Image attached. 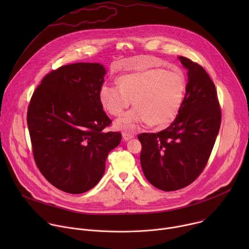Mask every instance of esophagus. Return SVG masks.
Here are the masks:
<instances>
[{
  "instance_id": "1",
  "label": "esophagus",
  "mask_w": 249,
  "mask_h": 249,
  "mask_svg": "<svg viewBox=\"0 0 249 249\" xmlns=\"http://www.w3.org/2000/svg\"><path fill=\"white\" fill-rule=\"evenodd\" d=\"M122 137H123V139H124L125 141H128V140L134 138V134L129 133V132H123V133H122Z\"/></svg>"
}]
</instances>
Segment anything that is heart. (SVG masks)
Returning a JSON list of instances; mask_svg holds the SVG:
<instances>
[{"label": "heart", "mask_w": 249, "mask_h": 249, "mask_svg": "<svg viewBox=\"0 0 249 249\" xmlns=\"http://www.w3.org/2000/svg\"><path fill=\"white\" fill-rule=\"evenodd\" d=\"M117 85L103 84L98 92L104 109L119 116L115 123L119 130L134 131L139 125L149 123L163 128L178 115L186 91V76L178 68L138 69L117 79Z\"/></svg>", "instance_id": "obj_1"}]
</instances>
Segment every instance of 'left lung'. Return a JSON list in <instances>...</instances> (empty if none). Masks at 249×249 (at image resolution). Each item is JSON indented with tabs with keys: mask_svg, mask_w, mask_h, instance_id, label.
<instances>
[{
	"mask_svg": "<svg viewBox=\"0 0 249 249\" xmlns=\"http://www.w3.org/2000/svg\"><path fill=\"white\" fill-rule=\"evenodd\" d=\"M178 58L188 71L178 115L160 132L138 135L142 169L148 181L162 191L184 188L201 174L222 120L216 87L205 69L186 57Z\"/></svg>",
	"mask_w": 249,
	"mask_h": 249,
	"instance_id": "left-lung-1",
	"label": "left lung"
}]
</instances>
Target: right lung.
Segmentation results:
<instances>
[{
    "instance_id": "obj_1",
    "label": "right lung",
    "mask_w": 249,
    "mask_h": 249,
    "mask_svg": "<svg viewBox=\"0 0 249 249\" xmlns=\"http://www.w3.org/2000/svg\"><path fill=\"white\" fill-rule=\"evenodd\" d=\"M106 71L98 63L62 66L34 90L27 109L33 158L56 188L81 194L93 188L120 132H105L111 120L102 109L99 89Z\"/></svg>"
}]
</instances>
